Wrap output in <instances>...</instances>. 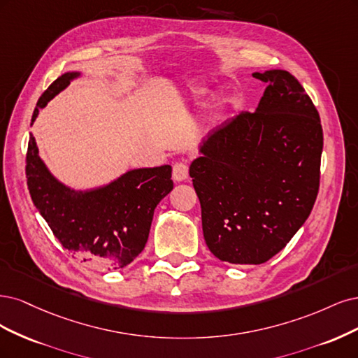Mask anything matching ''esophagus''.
<instances>
[{"label":"esophagus","instance_id":"esophagus-1","mask_svg":"<svg viewBox=\"0 0 358 358\" xmlns=\"http://www.w3.org/2000/svg\"><path fill=\"white\" fill-rule=\"evenodd\" d=\"M189 177V168L186 164H176L174 168H172V178H174V181L180 182V181H184L187 180Z\"/></svg>","mask_w":358,"mask_h":358}]
</instances>
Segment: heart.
I'll return each instance as SVG.
<instances>
[{"mask_svg": "<svg viewBox=\"0 0 358 358\" xmlns=\"http://www.w3.org/2000/svg\"><path fill=\"white\" fill-rule=\"evenodd\" d=\"M198 94H202V92H198Z\"/></svg>", "mask_w": 358, "mask_h": 358, "instance_id": "heart-1", "label": "heart"}]
</instances>
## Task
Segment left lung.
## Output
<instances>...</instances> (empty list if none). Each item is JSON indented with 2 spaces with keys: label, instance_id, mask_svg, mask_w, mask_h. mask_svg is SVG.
<instances>
[{
  "label": "left lung",
  "instance_id": "obj_1",
  "mask_svg": "<svg viewBox=\"0 0 358 358\" xmlns=\"http://www.w3.org/2000/svg\"><path fill=\"white\" fill-rule=\"evenodd\" d=\"M266 83L255 113H239L203 138L189 169L213 255L260 264L303 226L320 186L318 111L285 70L252 73Z\"/></svg>",
  "mask_w": 358,
  "mask_h": 358
}]
</instances>
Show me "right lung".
I'll use <instances>...</instances> for the list:
<instances>
[{
  "instance_id": "right-lung-1",
  "label": "right lung",
  "mask_w": 358,
  "mask_h": 358,
  "mask_svg": "<svg viewBox=\"0 0 358 358\" xmlns=\"http://www.w3.org/2000/svg\"><path fill=\"white\" fill-rule=\"evenodd\" d=\"M78 77L80 71H68L55 80L38 99L31 126L40 110ZM171 172V165L135 168L102 186L76 190L52 174L29 135L31 199L61 245L94 269L124 268L144 250L155 208L174 187Z\"/></svg>"
}]
</instances>
